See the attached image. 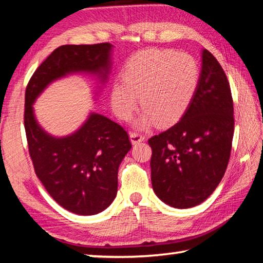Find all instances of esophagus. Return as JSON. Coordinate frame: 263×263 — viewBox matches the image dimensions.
<instances>
[{
	"mask_svg": "<svg viewBox=\"0 0 263 263\" xmlns=\"http://www.w3.org/2000/svg\"><path fill=\"white\" fill-rule=\"evenodd\" d=\"M130 139H131V142L133 145H137V144H139V142L144 141L145 137L139 132H131L130 133Z\"/></svg>",
	"mask_w": 263,
	"mask_h": 263,
	"instance_id": "1",
	"label": "esophagus"
}]
</instances>
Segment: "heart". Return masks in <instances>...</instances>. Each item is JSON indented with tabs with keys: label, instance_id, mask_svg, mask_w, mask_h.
<instances>
[{
	"label": "heart",
	"instance_id": "b5f03b06",
	"mask_svg": "<svg viewBox=\"0 0 263 263\" xmlns=\"http://www.w3.org/2000/svg\"><path fill=\"white\" fill-rule=\"evenodd\" d=\"M122 81L111 88L115 114L128 119L137 108V97H140L145 112L138 126L145 128L155 122L167 126L179 121L193 100L199 81V66L186 53L149 48L128 59Z\"/></svg>",
	"mask_w": 263,
	"mask_h": 263
}]
</instances>
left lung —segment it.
I'll return each instance as SVG.
<instances>
[{"label": "left lung", "mask_w": 263, "mask_h": 263, "mask_svg": "<svg viewBox=\"0 0 263 263\" xmlns=\"http://www.w3.org/2000/svg\"><path fill=\"white\" fill-rule=\"evenodd\" d=\"M233 132L228 77L212 53L203 50L198 86L181 121L148 139L155 195L176 209L205 201L228 168Z\"/></svg>", "instance_id": "obj_1"}]
</instances>
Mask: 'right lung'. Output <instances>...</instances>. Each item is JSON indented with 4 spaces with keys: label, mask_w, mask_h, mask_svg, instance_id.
Returning <instances> with one entry per match:
<instances>
[{
    "label": "right lung",
    "mask_w": 263,
    "mask_h": 263,
    "mask_svg": "<svg viewBox=\"0 0 263 263\" xmlns=\"http://www.w3.org/2000/svg\"><path fill=\"white\" fill-rule=\"evenodd\" d=\"M111 47L101 43L55 48L25 90L24 127L35 175L59 205L81 216L105 210L117 195L118 167L132 147L127 132L104 116L90 114L73 135L52 137L38 125L32 104L47 84L67 74L96 73L106 80Z\"/></svg>",
    "instance_id": "1"
}]
</instances>
